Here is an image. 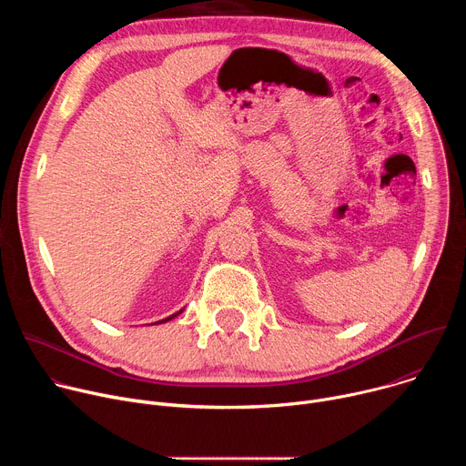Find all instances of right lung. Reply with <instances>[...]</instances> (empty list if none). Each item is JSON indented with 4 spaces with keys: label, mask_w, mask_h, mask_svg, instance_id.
Listing matches in <instances>:
<instances>
[{
    "label": "right lung",
    "mask_w": 466,
    "mask_h": 466,
    "mask_svg": "<svg viewBox=\"0 0 466 466\" xmlns=\"http://www.w3.org/2000/svg\"><path fill=\"white\" fill-rule=\"evenodd\" d=\"M182 309L184 308H180V309H177L175 313H171V315H167V317H164V319H160V320H157V322H151V324H166V322H169L171 319H175V317H178L180 313H182Z\"/></svg>",
    "instance_id": "obj_1"
}]
</instances>
